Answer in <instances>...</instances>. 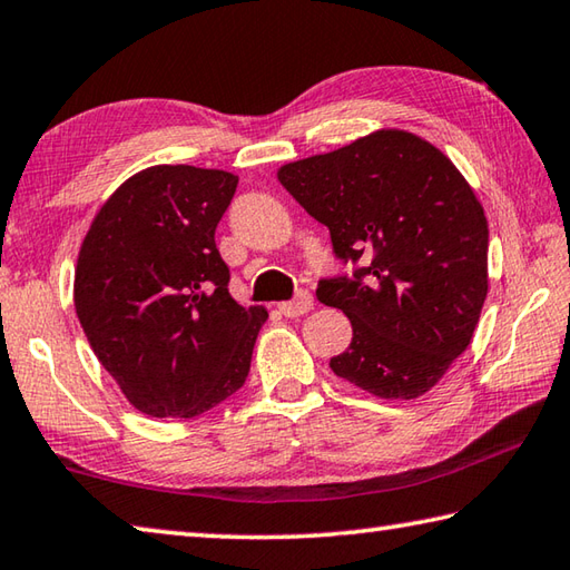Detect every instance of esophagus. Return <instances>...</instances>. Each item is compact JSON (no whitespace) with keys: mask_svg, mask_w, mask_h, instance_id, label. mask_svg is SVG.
<instances>
[{"mask_svg":"<svg viewBox=\"0 0 570 570\" xmlns=\"http://www.w3.org/2000/svg\"><path fill=\"white\" fill-rule=\"evenodd\" d=\"M314 308V298H312V294L308 292H298L292 302H284V304H278V312H282L284 316H304V314H308Z\"/></svg>","mask_w":570,"mask_h":570,"instance_id":"1","label":"esophagus"}]
</instances>
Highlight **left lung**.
<instances>
[{
	"mask_svg": "<svg viewBox=\"0 0 570 570\" xmlns=\"http://www.w3.org/2000/svg\"><path fill=\"white\" fill-rule=\"evenodd\" d=\"M278 181L354 264L316 288L354 328L331 371L379 399L423 396L471 344L489 294V224L469 181L401 129L284 164Z\"/></svg>",
	"mask_w": 570,
	"mask_h": 570,
	"instance_id": "1",
	"label": "left lung"
}]
</instances>
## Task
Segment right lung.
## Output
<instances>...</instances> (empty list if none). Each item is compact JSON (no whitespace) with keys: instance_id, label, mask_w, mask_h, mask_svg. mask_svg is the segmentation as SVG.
I'll return each instance as SVG.
<instances>
[{"instance_id":"1","label":"right lung","mask_w":570,"mask_h":570,"mask_svg":"<svg viewBox=\"0 0 570 570\" xmlns=\"http://www.w3.org/2000/svg\"><path fill=\"white\" fill-rule=\"evenodd\" d=\"M236 184L229 171L189 164L144 169L109 196L79 249V324L147 416H202L249 376L268 314L234 302L214 242Z\"/></svg>"}]
</instances>
